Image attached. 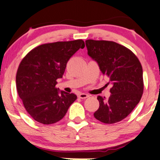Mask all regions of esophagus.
<instances>
[{"mask_svg": "<svg viewBox=\"0 0 160 160\" xmlns=\"http://www.w3.org/2000/svg\"><path fill=\"white\" fill-rule=\"evenodd\" d=\"M78 97H79V98H80V99H86V98H88V94H85V93H81V94H80L78 95Z\"/></svg>", "mask_w": 160, "mask_h": 160, "instance_id": "obj_1", "label": "esophagus"}]
</instances>
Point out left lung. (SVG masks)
Listing matches in <instances>:
<instances>
[{
    "mask_svg": "<svg viewBox=\"0 0 160 160\" xmlns=\"http://www.w3.org/2000/svg\"><path fill=\"white\" fill-rule=\"evenodd\" d=\"M86 45L88 56L98 62L113 86L108 99L98 97L100 107L94 116L107 124L120 122L142 98L144 86L140 62L131 50L115 42L87 40Z\"/></svg>",
    "mask_w": 160,
    "mask_h": 160,
    "instance_id": "8db88e82",
    "label": "left lung"
}]
</instances>
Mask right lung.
Returning <instances> with one entry per match:
<instances>
[{
  "mask_svg": "<svg viewBox=\"0 0 160 160\" xmlns=\"http://www.w3.org/2000/svg\"><path fill=\"white\" fill-rule=\"evenodd\" d=\"M84 41L55 42L40 45L22 60L16 74V87L26 112L37 122L53 124L63 118L77 100L76 94L56 88L70 58Z\"/></svg>",
  "mask_w": 160,
  "mask_h": 160,
  "instance_id": "right-lung-1",
  "label": "right lung"
}]
</instances>
